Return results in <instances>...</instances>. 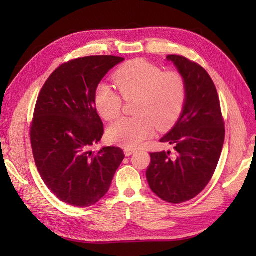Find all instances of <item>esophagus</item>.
<instances>
[{"label":"esophagus","instance_id":"1","mask_svg":"<svg viewBox=\"0 0 256 256\" xmlns=\"http://www.w3.org/2000/svg\"><path fill=\"white\" fill-rule=\"evenodd\" d=\"M135 152H136V150H133V148H125L124 150V153H125V155H126V156L133 155Z\"/></svg>","mask_w":256,"mask_h":256}]
</instances>
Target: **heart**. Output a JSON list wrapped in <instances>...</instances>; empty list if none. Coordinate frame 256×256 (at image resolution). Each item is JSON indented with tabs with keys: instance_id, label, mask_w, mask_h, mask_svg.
I'll return each instance as SVG.
<instances>
[{
	"instance_id": "heart-1",
	"label": "heart",
	"mask_w": 256,
	"mask_h": 256,
	"mask_svg": "<svg viewBox=\"0 0 256 256\" xmlns=\"http://www.w3.org/2000/svg\"><path fill=\"white\" fill-rule=\"evenodd\" d=\"M118 91L102 82L96 86L94 103L98 112L106 121L121 116L124 100L134 101L136 116L124 118L112 124L108 136L113 143L135 148L150 138L155 125L166 130L176 123L187 99V86L182 74L162 69L144 59L124 64L114 72Z\"/></svg>"
}]
</instances>
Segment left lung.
Wrapping results in <instances>:
<instances>
[{"instance_id": "obj_1", "label": "left lung", "mask_w": 256, "mask_h": 256, "mask_svg": "<svg viewBox=\"0 0 256 256\" xmlns=\"http://www.w3.org/2000/svg\"><path fill=\"white\" fill-rule=\"evenodd\" d=\"M187 86L180 118L162 143L170 152L150 153L146 178L150 189L170 204L194 198L211 180L224 143V121L214 81L199 64L179 55H168Z\"/></svg>"}]
</instances>
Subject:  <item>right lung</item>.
Masks as SVG:
<instances>
[{
	"label": "right lung",
	"instance_id": "right-lung-1",
	"mask_svg": "<svg viewBox=\"0 0 256 256\" xmlns=\"http://www.w3.org/2000/svg\"><path fill=\"white\" fill-rule=\"evenodd\" d=\"M124 60L116 56L72 59L54 72L38 94L30 123V144L38 172L62 202L79 208L104 196L123 150L114 146L89 150L104 128L94 94L108 70Z\"/></svg>",
	"mask_w": 256,
	"mask_h": 256
}]
</instances>
